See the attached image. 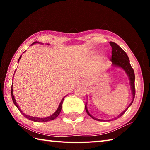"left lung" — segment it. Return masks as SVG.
Instances as JSON below:
<instances>
[{"label":"left lung","mask_w":150,"mask_h":150,"mask_svg":"<svg viewBox=\"0 0 150 150\" xmlns=\"http://www.w3.org/2000/svg\"><path fill=\"white\" fill-rule=\"evenodd\" d=\"M109 43H110V45L112 47V55L110 58L112 62L114 65L118 66V67H120L122 68V69L125 71L126 73H127V75H128L129 78H130L131 88H132V94H133V100L130 103V105L128 106V108H127L125 110L122 112L120 115H118L117 116V118H119L121 116H122L125 113V112L126 111L127 109L130 107V105L133 103L134 97H135L136 89H135V83H134V82H135V75H134V69L130 65V60H129V58L128 57V55H127L126 53L124 52V51L122 49V48L119 46L117 44H116V43L113 42H110ZM85 110H86V112H87V113L91 116V118H93L96 120H98V121L102 120H100V119L94 118L93 116H91L89 114V112H88V111L87 108V106L86 105H85Z\"/></svg>","instance_id":"obj_1"}]
</instances>
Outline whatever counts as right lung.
Instances as JSON below:
<instances>
[{
  "instance_id": "right-lung-1",
  "label": "right lung",
  "mask_w": 150,
  "mask_h": 150,
  "mask_svg": "<svg viewBox=\"0 0 150 150\" xmlns=\"http://www.w3.org/2000/svg\"><path fill=\"white\" fill-rule=\"evenodd\" d=\"M34 43H37V42H34V43H33V44H34ZM20 58H21V56L20 57L19 59H18V62H19V60H20ZM12 90H13V89H12V87H11V95H12V100H13L14 104L16 106V107L18 108V109L20 112H21V113L22 114V115H23L26 118L29 119V120H30L34 121V122H48V121H50V120H54L55 118H56L57 117V116H58V115H59L61 110H62L63 101V100H64V98H65V96H64V97L63 98V99L62 100V101H61V103H60V104H59V107H58V108L57 109V110L55 111V112H54V114H53L52 115H51L50 116H49V117H47V118H40L34 117V116H33V117H32V116H28V115H25L24 113H23V112H22L21 109L20 108L18 105H17L16 100H15V98H14V95H13V92H12Z\"/></svg>"
}]
</instances>
